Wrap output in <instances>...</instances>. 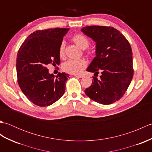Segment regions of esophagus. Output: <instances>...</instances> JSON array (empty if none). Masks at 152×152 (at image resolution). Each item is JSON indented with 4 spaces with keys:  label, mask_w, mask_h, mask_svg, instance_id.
<instances>
[{
    "label": "esophagus",
    "mask_w": 152,
    "mask_h": 152,
    "mask_svg": "<svg viewBox=\"0 0 152 152\" xmlns=\"http://www.w3.org/2000/svg\"><path fill=\"white\" fill-rule=\"evenodd\" d=\"M74 76L76 77V78H81L83 77V75H77V74H74Z\"/></svg>",
    "instance_id": "34e87169"
}]
</instances>
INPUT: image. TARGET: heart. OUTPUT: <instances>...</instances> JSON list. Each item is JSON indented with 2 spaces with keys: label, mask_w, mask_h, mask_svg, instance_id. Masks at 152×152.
I'll return each mask as SVG.
<instances>
[{
  "label": "heart",
  "mask_w": 152,
  "mask_h": 152,
  "mask_svg": "<svg viewBox=\"0 0 152 152\" xmlns=\"http://www.w3.org/2000/svg\"><path fill=\"white\" fill-rule=\"evenodd\" d=\"M72 40L77 46L82 50H86L89 46V40L84 35L76 34L72 37ZM64 42L61 44L59 46V53L61 57H63L64 54ZM87 66V62L85 59H69L64 62L63 64V70L67 73L77 74L82 72Z\"/></svg>",
  "instance_id": "heart-1"
}]
</instances>
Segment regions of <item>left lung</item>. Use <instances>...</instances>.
Returning <instances> with one entry per match:
<instances>
[{"mask_svg":"<svg viewBox=\"0 0 152 152\" xmlns=\"http://www.w3.org/2000/svg\"><path fill=\"white\" fill-rule=\"evenodd\" d=\"M81 31L96 43V57L87 71L101 72L100 79L93 76L92 85L85 93L100 104H112L124 96L133 77L131 45L114 27L93 25Z\"/></svg>","mask_w":152,"mask_h":152,"instance_id":"1","label":"left lung"}]
</instances>
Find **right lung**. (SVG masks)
Returning <instances> with one entry per match:
<instances>
[{"instance_id":"right-lung-1","label":"right lung","mask_w":152,"mask_h":152,"mask_svg":"<svg viewBox=\"0 0 152 152\" xmlns=\"http://www.w3.org/2000/svg\"><path fill=\"white\" fill-rule=\"evenodd\" d=\"M69 28H55L33 32L22 44L16 61L18 82L23 94L33 104L47 106L63 95L69 74L55 77L46 68L60 64L59 46Z\"/></svg>"}]
</instances>
